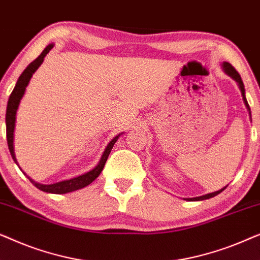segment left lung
Masks as SVG:
<instances>
[{"label":"left lung","mask_w":260,"mask_h":260,"mask_svg":"<svg viewBox=\"0 0 260 260\" xmlns=\"http://www.w3.org/2000/svg\"><path fill=\"white\" fill-rule=\"evenodd\" d=\"M222 66H223V70H225V72H226L227 74H229V76L232 77L233 79L236 80L238 84H239V87H240V90H241V93H243V98H244L245 104H246L247 109L250 110V106H248V103H247V101H246V97H245L244 84H243V80H241L240 74L238 73V71H237L236 69H234V67H233L232 65H231L230 62H223V63H222ZM225 188H226V187H225ZM225 188H222V189H220V190H218V191H214V193H209V194L202 195V197H198V198H193V199H184V200H188V201H200V200H206V199H211V198H213V197H215V195L220 194L223 189H225Z\"/></svg>","instance_id":"obj_1"}]
</instances>
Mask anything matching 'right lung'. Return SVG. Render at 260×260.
Instances as JSON below:
<instances>
[{
	"label": "right lung",
	"instance_id": "obj_1",
	"mask_svg": "<svg viewBox=\"0 0 260 260\" xmlns=\"http://www.w3.org/2000/svg\"><path fill=\"white\" fill-rule=\"evenodd\" d=\"M52 48H53V45H48L47 47L42 51L41 54L39 55L37 59L33 60V61H31L29 65L26 67V70H24L23 72L21 73V76L19 77V80H17L15 87H14L12 94H10V97H9L8 105H7V112H6L7 142H8V148H9L10 155H12V157L15 162H16V157H15V152H14V129H15L16 110H17V108H19L20 101H21V98H22L24 90H26V87H27L28 83H29L31 76H33V73L38 70V67L41 65L42 61H44V58L46 56V54H47V53L51 51ZM118 137H119V135L113 138V140L108 144V147H106L104 154H103L101 161H99V163H98V166L95 167V168L92 169L91 172L84 174V175H80L78 177H74V179L61 181V182L53 183V184H40V183H37L35 181L31 180L30 177H28V179H29L30 182L33 183L35 187L39 188L40 190L46 191V193H53V194H66V193H70V191H74L77 189H80V188L86 187L91 182H93V181L99 176V174L102 173V170L105 166L106 159H108V157H109L110 151H111L112 147L115 145L117 140H118Z\"/></svg>",
	"mask_w": 260,
	"mask_h": 260
}]
</instances>
